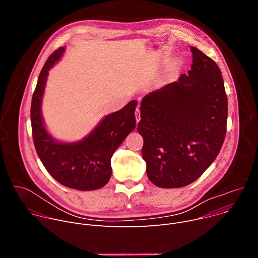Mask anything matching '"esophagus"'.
<instances>
[{"instance_id": "1", "label": "esophagus", "mask_w": 258, "mask_h": 258, "mask_svg": "<svg viewBox=\"0 0 258 258\" xmlns=\"http://www.w3.org/2000/svg\"><path fill=\"white\" fill-rule=\"evenodd\" d=\"M135 116H136V120H137V122H139V121H140V119H141V112H140V108H139V107H137V109H136Z\"/></svg>"}]
</instances>
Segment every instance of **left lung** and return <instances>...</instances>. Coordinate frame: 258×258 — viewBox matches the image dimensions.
Masks as SVG:
<instances>
[{
    "mask_svg": "<svg viewBox=\"0 0 258 258\" xmlns=\"http://www.w3.org/2000/svg\"><path fill=\"white\" fill-rule=\"evenodd\" d=\"M193 64L176 82L146 95L138 132L148 178L170 189L190 185L215 160L225 141L228 99L216 63L191 47Z\"/></svg>",
    "mask_w": 258,
    "mask_h": 258,
    "instance_id": "obj_1",
    "label": "left lung"
}]
</instances>
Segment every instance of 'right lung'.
Returning <instances> with one entry per match:
<instances>
[{"mask_svg":"<svg viewBox=\"0 0 258 258\" xmlns=\"http://www.w3.org/2000/svg\"><path fill=\"white\" fill-rule=\"evenodd\" d=\"M64 51V47L55 51L39 76L30 108L33 143L45 168L61 185L80 191H93L104 187L111 177L110 159L136 127L138 102L133 100L118 111L104 116L83 140L66 143L53 138L45 125L42 101L49 70L61 59Z\"/></svg>","mask_w":258,"mask_h":258,"instance_id":"1","label":"right lung"}]
</instances>
